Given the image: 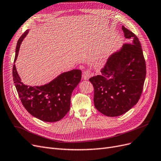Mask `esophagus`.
Segmentation results:
<instances>
[{
  "instance_id": "obj_1",
  "label": "esophagus",
  "mask_w": 161,
  "mask_h": 161,
  "mask_svg": "<svg viewBox=\"0 0 161 161\" xmlns=\"http://www.w3.org/2000/svg\"><path fill=\"white\" fill-rule=\"evenodd\" d=\"M92 73H91L90 70H85L84 71V73H82V79L86 80L89 79L91 76H92Z\"/></svg>"
}]
</instances>
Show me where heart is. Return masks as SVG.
Returning <instances> with one entry per match:
<instances>
[{
	"label": "heart",
	"instance_id": "obj_1",
	"mask_svg": "<svg viewBox=\"0 0 161 161\" xmlns=\"http://www.w3.org/2000/svg\"><path fill=\"white\" fill-rule=\"evenodd\" d=\"M107 59V53L104 52L97 58V64L98 65H103L106 62Z\"/></svg>",
	"mask_w": 161,
	"mask_h": 161
}]
</instances>
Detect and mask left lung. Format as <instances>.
Wrapping results in <instances>:
<instances>
[{"instance_id":"left-lung-1","label":"left lung","mask_w":161,"mask_h":161,"mask_svg":"<svg viewBox=\"0 0 161 161\" xmlns=\"http://www.w3.org/2000/svg\"><path fill=\"white\" fill-rule=\"evenodd\" d=\"M126 43L110 55L99 75L89 79L94 86V104L102 114L118 116L138 103L146 77V63L137 36L123 26Z\"/></svg>"}]
</instances>
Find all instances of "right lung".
Returning a JSON list of instances; mask_svg holds the SVG:
<instances>
[{
  "instance_id": "add662e5",
  "label": "right lung",
  "mask_w": 161,
  "mask_h": 161,
  "mask_svg": "<svg viewBox=\"0 0 161 161\" xmlns=\"http://www.w3.org/2000/svg\"><path fill=\"white\" fill-rule=\"evenodd\" d=\"M28 32L29 30L18 41L14 63ZM81 74L80 70L74 69L61 73L47 84L31 86L21 82L14 64L13 68V81L24 107L35 117L50 123L61 120L69 111L72 92L80 82Z\"/></svg>"
}]
</instances>
